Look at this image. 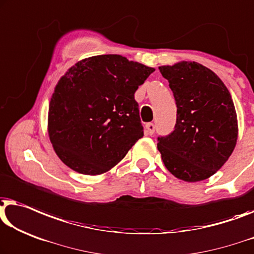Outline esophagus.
Wrapping results in <instances>:
<instances>
[{"label":"esophagus","mask_w":254,"mask_h":254,"mask_svg":"<svg viewBox=\"0 0 254 254\" xmlns=\"http://www.w3.org/2000/svg\"><path fill=\"white\" fill-rule=\"evenodd\" d=\"M145 130L149 135H152L154 133V124H152V123L146 124L145 125Z\"/></svg>","instance_id":"34e87169"}]
</instances>
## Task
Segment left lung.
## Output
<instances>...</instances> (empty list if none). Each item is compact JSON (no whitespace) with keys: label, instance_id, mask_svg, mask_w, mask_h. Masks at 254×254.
<instances>
[{"label":"left lung","instance_id":"8db88e82","mask_svg":"<svg viewBox=\"0 0 254 254\" xmlns=\"http://www.w3.org/2000/svg\"><path fill=\"white\" fill-rule=\"evenodd\" d=\"M176 104L174 130L158 137L165 166L187 182L201 181L223 166L237 141L234 102L221 79L205 66H160Z\"/></svg>","mask_w":254,"mask_h":254}]
</instances>
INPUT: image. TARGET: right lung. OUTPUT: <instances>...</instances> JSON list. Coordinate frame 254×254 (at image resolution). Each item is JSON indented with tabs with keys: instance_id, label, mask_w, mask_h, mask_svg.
<instances>
[{
	"instance_id": "1",
	"label": "right lung",
	"mask_w": 254,
	"mask_h": 254,
	"mask_svg": "<svg viewBox=\"0 0 254 254\" xmlns=\"http://www.w3.org/2000/svg\"><path fill=\"white\" fill-rule=\"evenodd\" d=\"M153 71L120 55H101L62 76L49 104L48 131L66 166L97 175L126 156L144 134L134 94Z\"/></svg>"
}]
</instances>
